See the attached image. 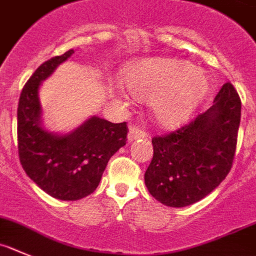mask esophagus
Here are the masks:
<instances>
[{
  "label": "esophagus",
  "instance_id": "obj_1",
  "mask_svg": "<svg viewBox=\"0 0 256 256\" xmlns=\"http://www.w3.org/2000/svg\"><path fill=\"white\" fill-rule=\"evenodd\" d=\"M146 136V132L142 128H139V126H131L130 130H128V142H134V140L140 139V138Z\"/></svg>",
  "mask_w": 256,
  "mask_h": 256
}]
</instances>
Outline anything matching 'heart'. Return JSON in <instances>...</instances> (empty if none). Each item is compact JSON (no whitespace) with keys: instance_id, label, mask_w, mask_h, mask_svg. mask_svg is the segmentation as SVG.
<instances>
[{"instance_id":"b5f03b06","label":"heart","mask_w":256,"mask_h":256,"mask_svg":"<svg viewBox=\"0 0 256 256\" xmlns=\"http://www.w3.org/2000/svg\"><path fill=\"white\" fill-rule=\"evenodd\" d=\"M125 82L135 96H150L154 118L164 126L184 122L208 92L204 74L178 60H144L126 72Z\"/></svg>"}]
</instances>
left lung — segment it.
I'll use <instances>...</instances> for the list:
<instances>
[{
	"instance_id": "8db88e82",
	"label": "left lung",
	"mask_w": 256,
	"mask_h": 256,
	"mask_svg": "<svg viewBox=\"0 0 256 256\" xmlns=\"http://www.w3.org/2000/svg\"><path fill=\"white\" fill-rule=\"evenodd\" d=\"M240 120V96L226 82L208 111L177 130L154 136L153 160L144 176L152 196L181 208L210 194L231 171Z\"/></svg>"
}]
</instances>
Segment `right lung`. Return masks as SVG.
I'll return each instance as SVG.
<instances>
[{"label":"right lung","instance_id":"1","mask_svg":"<svg viewBox=\"0 0 256 256\" xmlns=\"http://www.w3.org/2000/svg\"><path fill=\"white\" fill-rule=\"evenodd\" d=\"M74 50L43 62L28 80L18 106V150L24 171L48 195L79 200L94 192L108 160L128 142L126 122L92 117L71 134L58 136L40 128V82Z\"/></svg>","mask_w":256,"mask_h":256}]
</instances>
